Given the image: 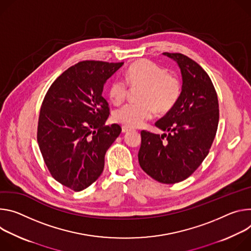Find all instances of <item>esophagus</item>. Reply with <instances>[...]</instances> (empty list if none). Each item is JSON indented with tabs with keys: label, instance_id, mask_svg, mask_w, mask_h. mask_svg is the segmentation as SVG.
Segmentation results:
<instances>
[{
	"label": "esophagus",
	"instance_id": "34e87169",
	"mask_svg": "<svg viewBox=\"0 0 251 251\" xmlns=\"http://www.w3.org/2000/svg\"><path fill=\"white\" fill-rule=\"evenodd\" d=\"M130 130V128L128 126H122V131L123 132H128Z\"/></svg>",
	"mask_w": 251,
	"mask_h": 251
}]
</instances>
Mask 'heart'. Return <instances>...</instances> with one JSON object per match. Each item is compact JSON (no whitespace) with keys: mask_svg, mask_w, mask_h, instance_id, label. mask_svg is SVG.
<instances>
[{"mask_svg":"<svg viewBox=\"0 0 251 251\" xmlns=\"http://www.w3.org/2000/svg\"><path fill=\"white\" fill-rule=\"evenodd\" d=\"M132 89H141L140 104L126 103L116 109L113 119L116 123L128 127H137L153 117L154 110L166 114L176 105L181 94L178 77L168 70L148 60L137 61L129 66L126 80L117 77L108 87V98L111 102L120 104Z\"/></svg>","mask_w":251,"mask_h":251,"instance_id":"obj_1","label":"heart"}]
</instances>
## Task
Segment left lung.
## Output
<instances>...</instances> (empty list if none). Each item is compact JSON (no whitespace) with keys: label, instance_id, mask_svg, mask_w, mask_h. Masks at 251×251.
<instances>
[{"label":"left lung","instance_id":"left-lung-1","mask_svg":"<svg viewBox=\"0 0 251 251\" xmlns=\"http://www.w3.org/2000/svg\"><path fill=\"white\" fill-rule=\"evenodd\" d=\"M180 69L179 100L155 126L168 133L142 130L141 168L153 179L173 184L186 179L209 152L216 134L219 109L213 83L206 72L179 52H163Z\"/></svg>","mask_w":251,"mask_h":251}]
</instances>
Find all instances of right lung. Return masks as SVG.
<instances>
[{
	"label": "right lung",
	"mask_w": 251,
	"mask_h": 251,
	"mask_svg": "<svg viewBox=\"0 0 251 251\" xmlns=\"http://www.w3.org/2000/svg\"><path fill=\"white\" fill-rule=\"evenodd\" d=\"M124 63L83 61L57 77L47 92L37 138L47 168L63 185L80 191L101 175L104 155L122 131L105 126L103 85Z\"/></svg>",
	"instance_id": "obj_1"
}]
</instances>
